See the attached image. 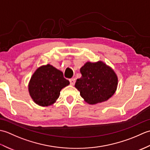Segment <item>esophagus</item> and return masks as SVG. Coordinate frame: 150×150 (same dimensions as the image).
Returning <instances> with one entry per match:
<instances>
[{
  "mask_svg": "<svg viewBox=\"0 0 150 150\" xmlns=\"http://www.w3.org/2000/svg\"><path fill=\"white\" fill-rule=\"evenodd\" d=\"M69 82H70V84L73 86L75 83V79H69Z\"/></svg>",
  "mask_w": 150,
  "mask_h": 150,
  "instance_id": "obj_1",
  "label": "esophagus"
}]
</instances>
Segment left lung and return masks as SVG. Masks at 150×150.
Here are the masks:
<instances>
[{"mask_svg": "<svg viewBox=\"0 0 150 150\" xmlns=\"http://www.w3.org/2000/svg\"><path fill=\"white\" fill-rule=\"evenodd\" d=\"M81 77L75 87L89 104L106 101L115 93L118 77L114 70L103 61L87 62L80 69Z\"/></svg>", "mask_w": 150, "mask_h": 150, "instance_id": "8db88e82", "label": "left lung"}]
</instances>
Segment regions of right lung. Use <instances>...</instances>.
Wrapping results in <instances>:
<instances>
[{
  "label": "right lung",
  "instance_id": "right-lung-1",
  "mask_svg": "<svg viewBox=\"0 0 150 150\" xmlns=\"http://www.w3.org/2000/svg\"><path fill=\"white\" fill-rule=\"evenodd\" d=\"M69 84L63 73L48 64L35 70L28 84V91L35 103L45 107L55 103L62 89Z\"/></svg>",
  "mask_w": 150,
  "mask_h": 150
}]
</instances>
